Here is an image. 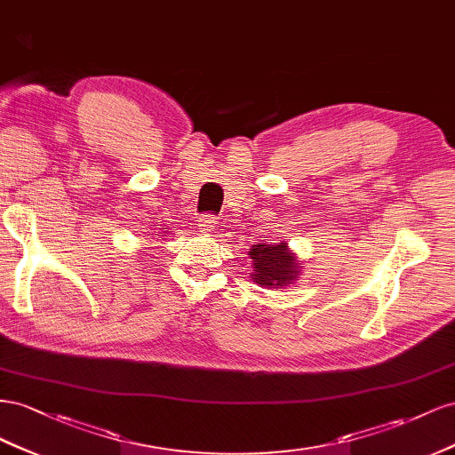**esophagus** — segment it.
Instances as JSON below:
<instances>
[{
  "instance_id": "1",
  "label": "esophagus",
  "mask_w": 455,
  "mask_h": 455,
  "mask_svg": "<svg viewBox=\"0 0 455 455\" xmlns=\"http://www.w3.org/2000/svg\"><path fill=\"white\" fill-rule=\"evenodd\" d=\"M215 227H217V217L215 215H202L198 219L200 232H212Z\"/></svg>"
}]
</instances>
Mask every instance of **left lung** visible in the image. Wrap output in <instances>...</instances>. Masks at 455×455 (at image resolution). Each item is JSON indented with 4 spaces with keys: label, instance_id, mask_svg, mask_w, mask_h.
Segmentation results:
<instances>
[{
    "label": "left lung",
    "instance_id": "1",
    "mask_svg": "<svg viewBox=\"0 0 455 455\" xmlns=\"http://www.w3.org/2000/svg\"><path fill=\"white\" fill-rule=\"evenodd\" d=\"M251 280L267 290H282L301 276V261L285 242H259L250 248Z\"/></svg>",
    "mask_w": 455,
    "mask_h": 455
}]
</instances>
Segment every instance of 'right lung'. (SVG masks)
<instances>
[{"label":"right lung","instance_id":"obj_1","mask_svg":"<svg viewBox=\"0 0 455 455\" xmlns=\"http://www.w3.org/2000/svg\"><path fill=\"white\" fill-rule=\"evenodd\" d=\"M165 235H167V232H160V235H158V236H162V238H164Z\"/></svg>","mask_w":455,"mask_h":455}]
</instances>
